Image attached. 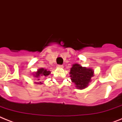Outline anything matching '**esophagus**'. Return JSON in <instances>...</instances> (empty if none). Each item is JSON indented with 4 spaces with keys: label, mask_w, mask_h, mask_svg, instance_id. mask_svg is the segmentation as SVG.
<instances>
[{
    "label": "esophagus",
    "mask_w": 122,
    "mask_h": 122,
    "mask_svg": "<svg viewBox=\"0 0 122 122\" xmlns=\"http://www.w3.org/2000/svg\"><path fill=\"white\" fill-rule=\"evenodd\" d=\"M57 67H59V68H63V66H62V65H58V66H57Z\"/></svg>",
    "instance_id": "34e87169"
}]
</instances>
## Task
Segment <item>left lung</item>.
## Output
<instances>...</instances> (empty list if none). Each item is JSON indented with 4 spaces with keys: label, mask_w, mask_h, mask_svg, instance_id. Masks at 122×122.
Here are the masks:
<instances>
[{
    "label": "left lung",
    "mask_w": 122,
    "mask_h": 122,
    "mask_svg": "<svg viewBox=\"0 0 122 122\" xmlns=\"http://www.w3.org/2000/svg\"><path fill=\"white\" fill-rule=\"evenodd\" d=\"M71 79L78 89H84L87 87L94 76V71L91 68L82 67L79 64H74L71 68Z\"/></svg>",
    "instance_id": "1"
}]
</instances>
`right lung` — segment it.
<instances>
[{
  "instance_id": "right-lung-1",
  "label": "right lung",
  "mask_w": 122,
  "mask_h": 122,
  "mask_svg": "<svg viewBox=\"0 0 122 122\" xmlns=\"http://www.w3.org/2000/svg\"><path fill=\"white\" fill-rule=\"evenodd\" d=\"M51 74V72L50 71H47V69H44V68H40L37 70L36 72H35L34 74H33V76L35 77L36 79H37L38 81H40L41 77H46L47 76L50 75ZM36 84H43L41 82H35Z\"/></svg>"
}]
</instances>
